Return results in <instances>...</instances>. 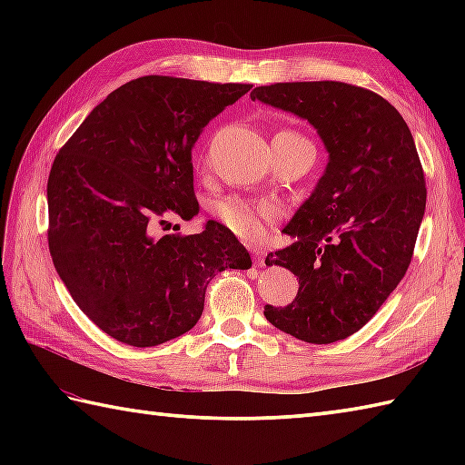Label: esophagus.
I'll return each instance as SVG.
<instances>
[{"mask_svg":"<svg viewBox=\"0 0 465 465\" xmlns=\"http://www.w3.org/2000/svg\"><path fill=\"white\" fill-rule=\"evenodd\" d=\"M252 253H253V262H255V265H258V268H262L263 265V262H265V250L263 248H260V245H252Z\"/></svg>","mask_w":465,"mask_h":465,"instance_id":"obj_1","label":"esophagus"}]
</instances>
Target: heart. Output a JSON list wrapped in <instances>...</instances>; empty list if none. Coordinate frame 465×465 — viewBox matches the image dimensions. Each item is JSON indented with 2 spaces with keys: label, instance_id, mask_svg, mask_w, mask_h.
I'll return each instance as SVG.
<instances>
[{
  "label": "heart",
  "instance_id": "obj_1",
  "mask_svg": "<svg viewBox=\"0 0 465 465\" xmlns=\"http://www.w3.org/2000/svg\"><path fill=\"white\" fill-rule=\"evenodd\" d=\"M220 222L238 238L255 242L275 220V207L270 203H250L243 200H225L215 210Z\"/></svg>",
  "mask_w": 465,
  "mask_h": 465
}]
</instances>
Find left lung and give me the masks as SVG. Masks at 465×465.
<instances>
[{
    "instance_id": "8db88e82",
    "label": "left lung",
    "mask_w": 465,
    "mask_h": 465,
    "mask_svg": "<svg viewBox=\"0 0 465 465\" xmlns=\"http://www.w3.org/2000/svg\"><path fill=\"white\" fill-rule=\"evenodd\" d=\"M252 100L308 122L328 165L283 233L295 240L265 265L300 278L285 308L265 305L275 328L308 343H333L361 330L411 262L426 212V180L400 112L381 95L341 82L255 87Z\"/></svg>"
}]
</instances>
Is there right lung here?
I'll use <instances>...</instances> for the list:
<instances>
[{"label": "right lung", "instance_id": "add662e5", "mask_svg": "<svg viewBox=\"0 0 465 465\" xmlns=\"http://www.w3.org/2000/svg\"><path fill=\"white\" fill-rule=\"evenodd\" d=\"M170 75L137 77L95 105L55 155L47 180L49 253L74 302L117 341L152 348L202 318L217 272L248 270L225 225L157 235L200 212L192 150L203 127L250 92Z\"/></svg>", "mask_w": 465, "mask_h": 465}]
</instances>
